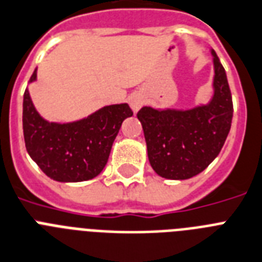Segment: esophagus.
<instances>
[{"label": "esophagus", "mask_w": 262, "mask_h": 262, "mask_svg": "<svg viewBox=\"0 0 262 262\" xmlns=\"http://www.w3.org/2000/svg\"><path fill=\"white\" fill-rule=\"evenodd\" d=\"M129 103H130V107L133 112H138L141 109V106L145 103V98L142 97L141 94H133L129 99Z\"/></svg>", "instance_id": "obj_1"}]
</instances>
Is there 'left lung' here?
Wrapping results in <instances>:
<instances>
[{"label":"left lung","mask_w":262,"mask_h":262,"mask_svg":"<svg viewBox=\"0 0 262 262\" xmlns=\"http://www.w3.org/2000/svg\"><path fill=\"white\" fill-rule=\"evenodd\" d=\"M214 95L210 103L190 110L137 113L145 136L148 157L157 175L171 180L201 173L220 155L230 132L233 99L226 72L214 51Z\"/></svg>","instance_id":"left-lung-1"}]
</instances>
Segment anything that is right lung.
Segmentation results:
<instances>
[{
    "instance_id": "1",
    "label": "right lung",
    "mask_w": 262,
    "mask_h": 262,
    "mask_svg": "<svg viewBox=\"0 0 262 262\" xmlns=\"http://www.w3.org/2000/svg\"><path fill=\"white\" fill-rule=\"evenodd\" d=\"M36 80V70L31 80ZM133 116L127 103L110 105L70 124L48 122L40 117L25 90L23 130L25 148L44 173L57 182H83L105 168L113 142L125 118Z\"/></svg>"
}]
</instances>
